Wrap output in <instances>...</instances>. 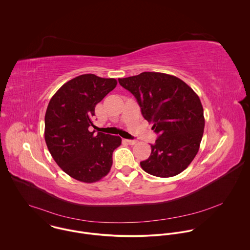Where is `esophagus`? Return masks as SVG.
Masks as SVG:
<instances>
[{"mask_svg": "<svg viewBox=\"0 0 250 250\" xmlns=\"http://www.w3.org/2000/svg\"><path fill=\"white\" fill-rule=\"evenodd\" d=\"M125 142L128 143V144H130V145H134V144H136V143H138V142L135 141V140H125Z\"/></svg>", "mask_w": 250, "mask_h": 250, "instance_id": "obj_1", "label": "esophagus"}]
</instances>
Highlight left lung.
I'll return each instance as SVG.
<instances>
[{"label":"left lung","mask_w":250,"mask_h":250,"mask_svg":"<svg viewBox=\"0 0 250 250\" xmlns=\"http://www.w3.org/2000/svg\"><path fill=\"white\" fill-rule=\"evenodd\" d=\"M130 91L152 130L158 135L151 155L141 167L157 177H172L185 170L198 152L205 126L196 93L182 80L158 72L118 79Z\"/></svg>","instance_id":"8db88e82"}]
</instances>
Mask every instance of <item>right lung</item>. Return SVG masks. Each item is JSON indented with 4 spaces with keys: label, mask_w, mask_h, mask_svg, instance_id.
<instances>
[{
    "label": "right lung",
    "mask_w": 250,
    "mask_h": 250,
    "mask_svg": "<svg viewBox=\"0 0 250 250\" xmlns=\"http://www.w3.org/2000/svg\"><path fill=\"white\" fill-rule=\"evenodd\" d=\"M116 80L94 74L78 76L52 97L45 114V142L58 166L72 178L93 183L110 170L112 152L121 139L90 132L96 105L116 86Z\"/></svg>",
    "instance_id": "obj_1"
}]
</instances>
